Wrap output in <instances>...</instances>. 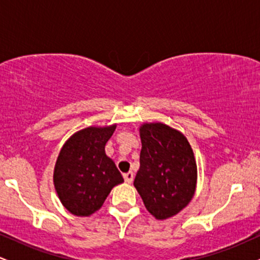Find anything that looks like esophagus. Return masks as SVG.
<instances>
[{
	"instance_id": "esophagus-1",
	"label": "esophagus",
	"mask_w": 260,
	"mask_h": 260,
	"mask_svg": "<svg viewBox=\"0 0 260 260\" xmlns=\"http://www.w3.org/2000/svg\"><path fill=\"white\" fill-rule=\"evenodd\" d=\"M123 178H124V181L127 182V183L131 184L133 182V178H134L133 172H127V174H124L123 175Z\"/></svg>"
}]
</instances>
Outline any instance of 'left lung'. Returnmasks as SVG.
<instances>
[{"instance_id": "obj_1", "label": "left lung", "mask_w": 260, "mask_h": 260, "mask_svg": "<svg viewBox=\"0 0 260 260\" xmlns=\"http://www.w3.org/2000/svg\"><path fill=\"white\" fill-rule=\"evenodd\" d=\"M140 168L134 187L149 213L166 220L184 209L194 197L197 162L193 149L180 131L161 122H144Z\"/></svg>"}]
</instances>
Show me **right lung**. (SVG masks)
Returning a JSON list of instances; mask_svg holds the SVG:
<instances>
[{"mask_svg":"<svg viewBox=\"0 0 260 260\" xmlns=\"http://www.w3.org/2000/svg\"><path fill=\"white\" fill-rule=\"evenodd\" d=\"M116 129L90 126L70 137L53 169V186L62 205L76 216H90L103 207L111 189L123 182L115 162L105 153Z\"/></svg>","mask_w":260,"mask_h":260,"instance_id":"add662e5","label":"right lung"}]
</instances>
